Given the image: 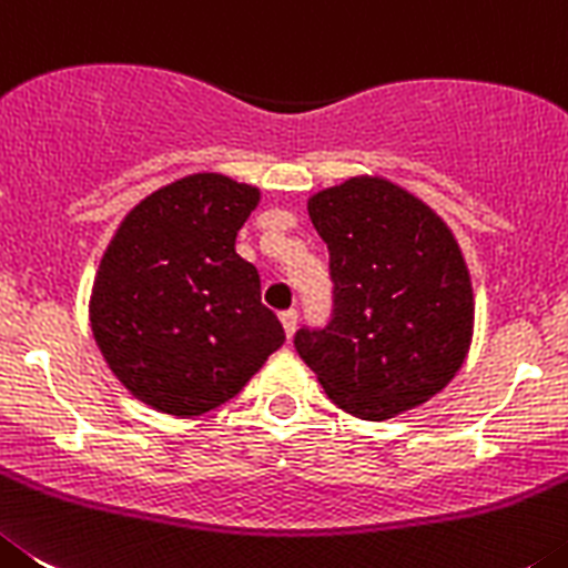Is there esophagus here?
Here are the masks:
<instances>
[{
    "label": "esophagus",
    "instance_id": "1",
    "mask_svg": "<svg viewBox=\"0 0 568 568\" xmlns=\"http://www.w3.org/2000/svg\"><path fill=\"white\" fill-rule=\"evenodd\" d=\"M296 320H300V314H296L294 308H288V311H283V314H280V322H283V328H285V336H294V331H296Z\"/></svg>",
    "mask_w": 568,
    "mask_h": 568
}]
</instances>
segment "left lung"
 <instances>
[{"label":"left lung","instance_id":"left-lung-1","mask_svg":"<svg viewBox=\"0 0 568 568\" xmlns=\"http://www.w3.org/2000/svg\"><path fill=\"white\" fill-rule=\"evenodd\" d=\"M308 214L328 243L334 314L296 354L336 407L385 422L424 405L464 365L473 285L447 223L385 178L322 189Z\"/></svg>","mask_w":568,"mask_h":568}]
</instances>
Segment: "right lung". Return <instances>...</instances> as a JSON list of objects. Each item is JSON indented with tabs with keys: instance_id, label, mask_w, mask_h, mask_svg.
<instances>
[{
	"instance_id": "obj_1",
	"label": "right lung",
	"mask_w": 568,
	"mask_h": 568,
	"mask_svg": "<svg viewBox=\"0 0 568 568\" xmlns=\"http://www.w3.org/2000/svg\"><path fill=\"white\" fill-rule=\"evenodd\" d=\"M257 201L248 183L197 172L144 197L112 234L90 325L110 371L152 410L221 407L285 342L257 268L234 252Z\"/></svg>"
}]
</instances>
